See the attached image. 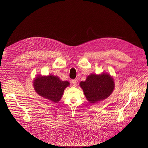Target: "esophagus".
Masks as SVG:
<instances>
[{
  "label": "esophagus",
  "mask_w": 148,
  "mask_h": 148,
  "mask_svg": "<svg viewBox=\"0 0 148 148\" xmlns=\"http://www.w3.org/2000/svg\"><path fill=\"white\" fill-rule=\"evenodd\" d=\"M72 83L73 86H77V82H76V80H72Z\"/></svg>",
  "instance_id": "34e87169"
}]
</instances>
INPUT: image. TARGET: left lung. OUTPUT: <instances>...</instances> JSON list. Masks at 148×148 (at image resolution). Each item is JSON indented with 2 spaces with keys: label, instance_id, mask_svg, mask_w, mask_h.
Listing matches in <instances>:
<instances>
[{
  "label": "left lung",
  "instance_id": "1",
  "mask_svg": "<svg viewBox=\"0 0 148 148\" xmlns=\"http://www.w3.org/2000/svg\"><path fill=\"white\" fill-rule=\"evenodd\" d=\"M85 96L90 103L95 104L108 98L114 88L113 79L108 73L90 74L80 83Z\"/></svg>",
  "mask_w": 148,
  "mask_h": 148
}]
</instances>
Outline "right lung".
<instances>
[{
    "instance_id": "add662e5",
    "label": "right lung",
    "mask_w": 148,
    "mask_h": 148,
    "mask_svg": "<svg viewBox=\"0 0 148 148\" xmlns=\"http://www.w3.org/2000/svg\"><path fill=\"white\" fill-rule=\"evenodd\" d=\"M33 83L34 89L39 95L56 103L60 100L64 90L69 85L68 82L62 81L59 77L53 75H38Z\"/></svg>"
}]
</instances>
